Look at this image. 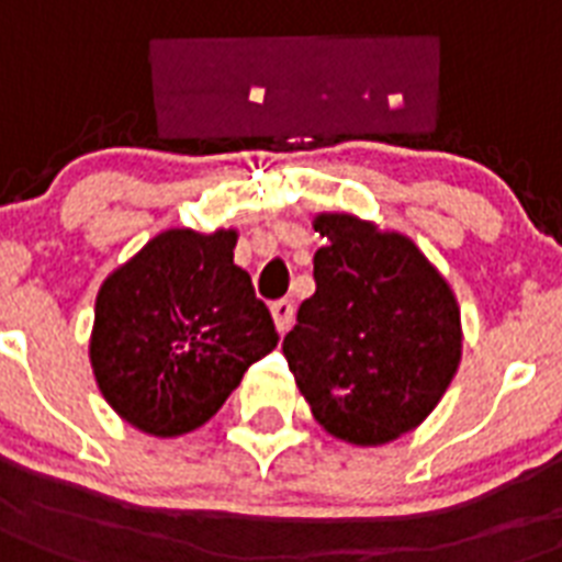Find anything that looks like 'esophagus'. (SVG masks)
<instances>
[{
    "label": "esophagus",
    "mask_w": 562,
    "mask_h": 562,
    "mask_svg": "<svg viewBox=\"0 0 562 562\" xmlns=\"http://www.w3.org/2000/svg\"><path fill=\"white\" fill-rule=\"evenodd\" d=\"M271 317L277 331L285 335L291 328V323H294V303H291V300H277V303L271 305Z\"/></svg>",
    "instance_id": "34e87169"
}]
</instances>
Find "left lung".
Returning a JSON list of instances; mask_svg holds the SVG:
<instances>
[{
    "label": "left lung",
    "instance_id": "8db88e82",
    "mask_svg": "<svg viewBox=\"0 0 562 562\" xmlns=\"http://www.w3.org/2000/svg\"><path fill=\"white\" fill-rule=\"evenodd\" d=\"M314 291L282 340L314 418L349 445H386L427 418L462 360L459 303L415 241L321 213Z\"/></svg>",
    "mask_w": 562,
    "mask_h": 562
}]
</instances>
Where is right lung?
<instances>
[{
  "mask_svg": "<svg viewBox=\"0 0 562 562\" xmlns=\"http://www.w3.org/2000/svg\"><path fill=\"white\" fill-rule=\"evenodd\" d=\"M236 231L172 227L103 280L89 358L109 407L172 439L202 427L280 335L234 266Z\"/></svg>",
  "mask_w": 562,
  "mask_h": 562,
  "instance_id": "1",
  "label": "right lung"
}]
</instances>
